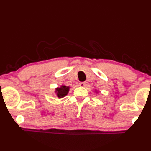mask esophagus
Here are the masks:
<instances>
[{
    "label": "esophagus",
    "mask_w": 151,
    "mask_h": 151,
    "mask_svg": "<svg viewBox=\"0 0 151 151\" xmlns=\"http://www.w3.org/2000/svg\"><path fill=\"white\" fill-rule=\"evenodd\" d=\"M86 83L84 82H80L79 83V86H81V87H84V86H85Z\"/></svg>",
    "instance_id": "1"
}]
</instances>
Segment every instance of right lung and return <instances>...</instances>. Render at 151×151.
I'll return each mask as SVG.
<instances>
[{"label":"right lung","mask_w":151,"mask_h":151,"mask_svg":"<svg viewBox=\"0 0 151 151\" xmlns=\"http://www.w3.org/2000/svg\"><path fill=\"white\" fill-rule=\"evenodd\" d=\"M69 90V87H67L66 86H62L60 88H58L56 89V92L58 97L62 98L67 95Z\"/></svg>","instance_id":"1"}]
</instances>
